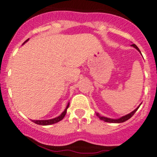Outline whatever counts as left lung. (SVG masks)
Instances as JSON below:
<instances>
[{
  "mask_svg": "<svg viewBox=\"0 0 157 157\" xmlns=\"http://www.w3.org/2000/svg\"><path fill=\"white\" fill-rule=\"evenodd\" d=\"M132 46H133L134 48H136L137 50L139 51L138 48L137 47V46L135 44H132ZM138 108H139V106H138L137 109H135L134 110L133 112H131V113L128 114V115H126V116H124V117H121V118H119V119H117V120L110 119V118H107V117H101V116H99V114H98V113H97V116H98V118H99V119L101 120V121H105V122H109V123H123V122H124V121H128V120H129L130 118H131V117H132V116H133L134 114L135 113V112H136L137 110H138Z\"/></svg>",
  "mask_w": 157,
  "mask_h": 157,
  "instance_id": "8db88e82",
  "label": "left lung"
}]
</instances>
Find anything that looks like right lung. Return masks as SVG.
<instances>
[{
    "instance_id": "obj_1",
    "label": "right lung",
    "mask_w": 157,
    "mask_h": 157,
    "mask_svg": "<svg viewBox=\"0 0 157 157\" xmlns=\"http://www.w3.org/2000/svg\"><path fill=\"white\" fill-rule=\"evenodd\" d=\"M28 40H29V39H27V40L24 42V43H26ZM69 105H70V104H68V105H67L66 109L63 111V113H62L60 116H59L58 117H56V118H54V119H51V120H47V121H33V122H34L35 124H39V125H50V124H56V123L62 121V120L64 118L65 115H66V110H67V109L69 108Z\"/></svg>"
}]
</instances>
